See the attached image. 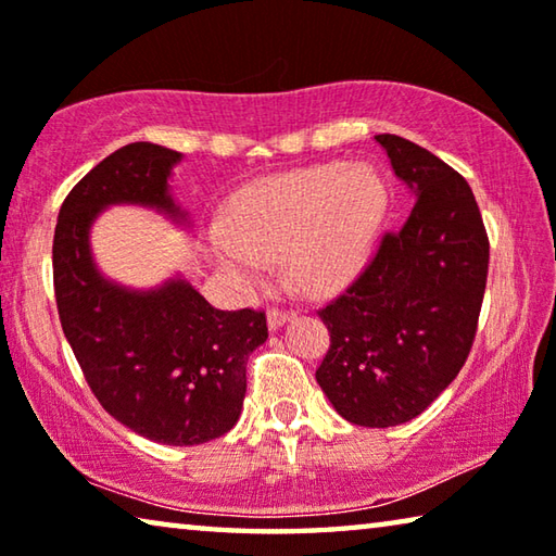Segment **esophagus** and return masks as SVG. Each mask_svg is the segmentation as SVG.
<instances>
[{"instance_id": "esophagus-1", "label": "esophagus", "mask_w": 556, "mask_h": 556, "mask_svg": "<svg viewBox=\"0 0 556 556\" xmlns=\"http://www.w3.org/2000/svg\"><path fill=\"white\" fill-rule=\"evenodd\" d=\"M294 316H296V312H279V308H269V314H267L269 331H277V328H281L287 321H291Z\"/></svg>"}]
</instances>
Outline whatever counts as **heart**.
Instances as JSON below:
<instances>
[{
	"label": "heart",
	"instance_id": "b5f03b06",
	"mask_svg": "<svg viewBox=\"0 0 556 556\" xmlns=\"http://www.w3.org/2000/svg\"><path fill=\"white\" fill-rule=\"evenodd\" d=\"M388 211L382 178L365 164H321L262 178L235 195L225 228L208 235L211 257L242 287L267 279L287 255L294 285L312 296L345 289L372 255Z\"/></svg>",
	"mask_w": 556,
	"mask_h": 556
}]
</instances>
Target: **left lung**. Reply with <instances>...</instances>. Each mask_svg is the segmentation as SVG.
Listing matches in <instances>:
<instances>
[{
  "mask_svg": "<svg viewBox=\"0 0 556 556\" xmlns=\"http://www.w3.org/2000/svg\"><path fill=\"white\" fill-rule=\"evenodd\" d=\"M414 205L341 296L318 312L331 348L316 370L357 427H397L464 368L488 277V235L466 178L397 135L375 137Z\"/></svg>",
  "mask_w": 556,
  "mask_h": 556,
  "instance_id": "8db88e82",
  "label": "left lung"
}]
</instances>
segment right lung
Wrapping results in <instances>:
<instances>
[{"instance_id": "add662e5", "label": "right lung", "mask_w": 556, "mask_h": 556, "mask_svg": "<svg viewBox=\"0 0 556 556\" xmlns=\"http://www.w3.org/2000/svg\"><path fill=\"white\" fill-rule=\"evenodd\" d=\"M181 159L152 142L117 149L75 184L53 235L55 304L92 394L119 425L166 446L205 444L235 427L244 365L267 341L262 312L213 308L181 275L125 287L92 257L90 230L110 205H142L191 228L172 193Z\"/></svg>"}]
</instances>
